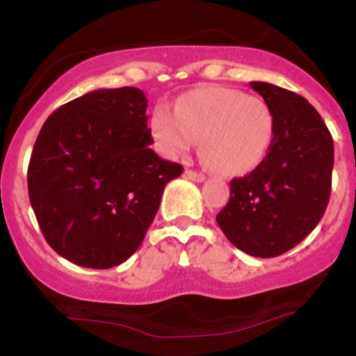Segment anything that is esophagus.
Masks as SVG:
<instances>
[{"instance_id":"esophagus-1","label":"esophagus","mask_w":356,"mask_h":356,"mask_svg":"<svg viewBox=\"0 0 356 356\" xmlns=\"http://www.w3.org/2000/svg\"><path fill=\"white\" fill-rule=\"evenodd\" d=\"M186 175L191 179V181H194V182H204V181H206V175H204L202 172H195V170H191V169L186 170Z\"/></svg>"}]
</instances>
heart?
I'll list each match as a JSON object with an SVG mask.
<instances>
[{"label": "heart", "instance_id": "obj_1", "mask_svg": "<svg viewBox=\"0 0 356 356\" xmlns=\"http://www.w3.org/2000/svg\"><path fill=\"white\" fill-rule=\"evenodd\" d=\"M152 125L167 154L182 157L201 140L207 164L229 175L256 169L266 157L276 129L266 100L227 87L189 92L177 102L175 113L159 107Z\"/></svg>", "mask_w": 356, "mask_h": 356}]
</instances>
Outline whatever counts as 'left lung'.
Listing matches in <instances>:
<instances>
[{"label":"left lung","instance_id":"1","mask_svg":"<svg viewBox=\"0 0 356 356\" xmlns=\"http://www.w3.org/2000/svg\"><path fill=\"white\" fill-rule=\"evenodd\" d=\"M273 110L275 138L252 172L231 181V197L216 216L236 248L275 257L300 244L325 214L332 192L333 138L303 97L251 81Z\"/></svg>","mask_w":356,"mask_h":356}]
</instances>
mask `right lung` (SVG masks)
I'll list each match as a JSON object with an SVG mask.
<instances>
[{"instance_id": "right-lung-1", "label": "right lung", "mask_w": 356, "mask_h": 356, "mask_svg": "<svg viewBox=\"0 0 356 356\" xmlns=\"http://www.w3.org/2000/svg\"><path fill=\"white\" fill-rule=\"evenodd\" d=\"M147 99L100 88L61 105L36 137L28 194L44 239L65 259L107 269L137 251L182 165L150 149Z\"/></svg>"}]
</instances>
